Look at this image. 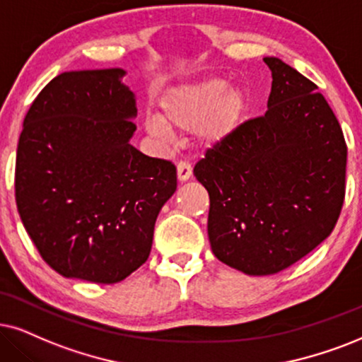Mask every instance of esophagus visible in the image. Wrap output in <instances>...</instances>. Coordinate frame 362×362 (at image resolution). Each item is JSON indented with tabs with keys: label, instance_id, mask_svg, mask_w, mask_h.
I'll return each instance as SVG.
<instances>
[{
	"label": "esophagus",
	"instance_id": "34e87169",
	"mask_svg": "<svg viewBox=\"0 0 362 362\" xmlns=\"http://www.w3.org/2000/svg\"><path fill=\"white\" fill-rule=\"evenodd\" d=\"M177 177L180 182H185L189 180L192 177V165L189 162H185V160H182V162H178L177 165Z\"/></svg>",
	"mask_w": 362,
	"mask_h": 362
}]
</instances>
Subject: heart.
<instances>
[{
    "label": "heart",
    "instance_id": "heart-1",
    "mask_svg": "<svg viewBox=\"0 0 362 362\" xmlns=\"http://www.w3.org/2000/svg\"><path fill=\"white\" fill-rule=\"evenodd\" d=\"M245 110L247 98L240 90H227L226 81L210 78L172 88L160 100V115L148 113L145 127L155 136L195 128L205 145H217L234 134Z\"/></svg>",
    "mask_w": 362,
    "mask_h": 362
}]
</instances>
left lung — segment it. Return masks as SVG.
I'll return each instance as SVG.
<instances>
[{
    "instance_id": "8db88e82",
    "label": "left lung",
    "mask_w": 362,
    "mask_h": 362,
    "mask_svg": "<svg viewBox=\"0 0 362 362\" xmlns=\"http://www.w3.org/2000/svg\"><path fill=\"white\" fill-rule=\"evenodd\" d=\"M267 112L207 148L194 175L209 192V240L249 276L296 264L331 235L346 195L347 145L322 93L279 58Z\"/></svg>"
}]
</instances>
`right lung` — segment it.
<instances>
[{"label":"right lung","mask_w":362,"mask_h":362,"mask_svg":"<svg viewBox=\"0 0 362 362\" xmlns=\"http://www.w3.org/2000/svg\"><path fill=\"white\" fill-rule=\"evenodd\" d=\"M120 68L65 71L31 103L15 197L41 257L63 277L115 284L148 259L160 209L177 190L170 160L130 145L135 97Z\"/></svg>","instance_id":"obj_1"}]
</instances>
